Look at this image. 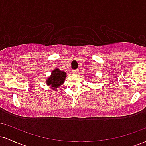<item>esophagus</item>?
I'll return each mask as SVG.
<instances>
[{"label":"esophagus","instance_id":"esophagus-1","mask_svg":"<svg viewBox=\"0 0 146 146\" xmlns=\"http://www.w3.org/2000/svg\"><path fill=\"white\" fill-rule=\"evenodd\" d=\"M78 73H79V70H73V74H78Z\"/></svg>","mask_w":146,"mask_h":146}]
</instances>
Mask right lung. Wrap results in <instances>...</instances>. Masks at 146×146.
<instances>
[{"instance_id": "obj_1", "label": "right lung", "mask_w": 146, "mask_h": 146, "mask_svg": "<svg viewBox=\"0 0 146 146\" xmlns=\"http://www.w3.org/2000/svg\"><path fill=\"white\" fill-rule=\"evenodd\" d=\"M66 77V73L60 71L58 68H55L52 71L51 76L46 80V83L52 89L56 90L58 87L64 84L65 78Z\"/></svg>"}]
</instances>
